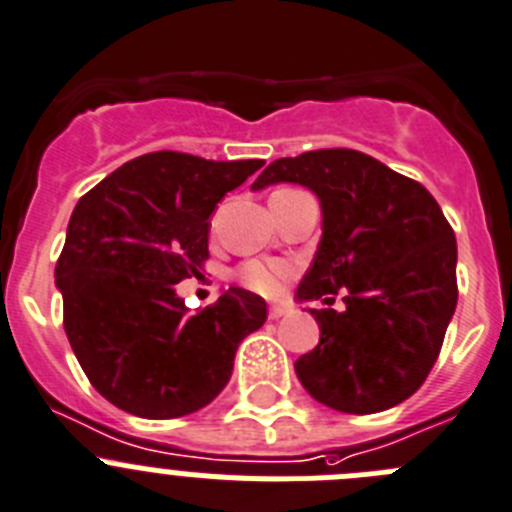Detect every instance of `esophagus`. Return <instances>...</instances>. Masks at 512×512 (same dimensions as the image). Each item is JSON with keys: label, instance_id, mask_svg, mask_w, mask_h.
I'll use <instances>...</instances> for the list:
<instances>
[{"label": "esophagus", "instance_id": "1", "mask_svg": "<svg viewBox=\"0 0 512 512\" xmlns=\"http://www.w3.org/2000/svg\"><path fill=\"white\" fill-rule=\"evenodd\" d=\"M288 313H290L288 305H272V308H270L272 321H280V318H283V315H288Z\"/></svg>", "mask_w": 512, "mask_h": 512}]
</instances>
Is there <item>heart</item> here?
<instances>
[{"instance_id":"obj_1","label":"heart","mask_w":512,"mask_h":512,"mask_svg":"<svg viewBox=\"0 0 512 512\" xmlns=\"http://www.w3.org/2000/svg\"><path fill=\"white\" fill-rule=\"evenodd\" d=\"M290 275H293V267L288 262L275 260H247L237 267V280L247 290L260 295H278Z\"/></svg>"}]
</instances>
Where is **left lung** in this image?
<instances>
[{
    "instance_id": "1",
    "label": "left lung",
    "mask_w": 512,
    "mask_h": 512,
    "mask_svg": "<svg viewBox=\"0 0 512 512\" xmlns=\"http://www.w3.org/2000/svg\"><path fill=\"white\" fill-rule=\"evenodd\" d=\"M293 181L321 199L323 237L298 300L343 293L346 310H310L321 341L295 361L315 401L374 414L414 394L432 371L457 305V242L437 199L353 148L272 161L252 189Z\"/></svg>"
}]
</instances>
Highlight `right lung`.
Here are the masks:
<instances>
[{"label":"right lung","mask_w":512,"mask_h":512,"mask_svg":"<svg viewBox=\"0 0 512 512\" xmlns=\"http://www.w3.org/2000/svg\"><path fill=\"white\" fill-rule=\"evenodd\" d=\"M262 164L154 151L75 204L55 267L62 326L90 384L123 412L174 419L207 407L242 338L265 323V300L242 288L197 313L174 290L207 262L217 202Z\"/></svg>","instance_id":"add662e5"}]
</instances>
